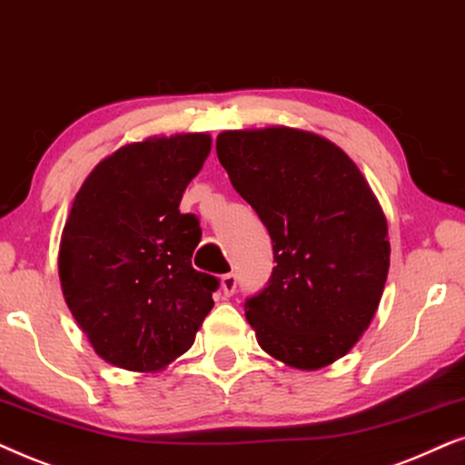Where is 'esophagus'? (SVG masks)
I'll list each match as a JSON object with an SVG mask.
<instances>
[{
    "mask_svg": "<svg viewBox=\"0 0 465 465\" xmlns=\"http://www.w3.org/2000/svg\"><path fill=\"white\" fill-rule=\"evenodd\" d=\"M236 289H238V276L236 274L221 276V291H223V295H225V297L233 295V293H236Z\"/></svg>",
    "mask_w": 465,
    "mask_h": 465,
    "instance_id": "34e87169",
    "label": "esophagus"
}]
</instances>
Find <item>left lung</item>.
<instances>
[{
    "instance_id": "1",
    "label": "left lung",
    "mask_w": 465,
    "mask_h": 465,
    "mask_svg": "<svg viewBox=\"0 0 465 465\" xmlns=\"http://www.w3.org/2000/svg\"><path fill=\"white\" fill-rule=\"evenodd\" d=\"M216 154L274 249L268 287L244 306L259 346L304 372L330 366L385 291L391 244L379 200L342 148L306 129H229Z\"/></svg>"
}]
</instances>
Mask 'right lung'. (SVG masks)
<instances>
[{
  "mask_svg": "<svg viewBox=\"0 0 465 465\" xmlns=\"http://www.w3.org/2000/svg\"><path fill=\"white\" fill-rule=\"evenodd\" d=\"M210 146V134L197 132L129 142L74 197L59 244L61 291L93 351L116 368H168L213 311L219 281L191 265L200 221L178 210Z\"/></svg>",
  "mask_w": 465,
  "mask_h": 465,
  "instance_id": "1",
  "label": "right lung"
}]
</instances>
